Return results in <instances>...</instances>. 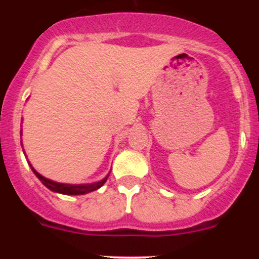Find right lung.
I'll return each mask as SVG.
<instances>
[{"label":"right lung","mask_w":259,"mask_h":259,"mask_svg":"<svg viewBox=\"0 0 259 259\" xmlns=\"http://www.w3.org/2000/svg\"><path fill=\"white\" fill-rule=\"evenodd\" d=\"M20 134L22 135V130H21ZM23 153H25V151H23ZM28 164H30L33 174L41 180V183H42L46 188H49V189L52 190V192L60 193V194H65V195H82V194H86V193H91L94 192V190H98L99 188H101L104 184H105V182L109 178V174H110L109 173L105 178L99 180V182L88 183V184H65V183H57L51 179L45 178V177L41 176L40 173H37V171L35 170V168L31 165L30 161H28Z\"/></svg>","instance_id":"add662e5"}]
</instances>
